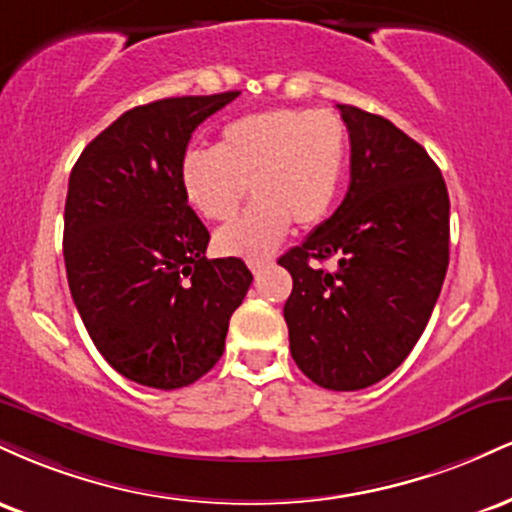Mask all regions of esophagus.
I'll list each match as a JSON object with an SVG mask.
<instances>
[{
  "label": "esophagus",
  "mask_w": 512,
  "mask_h": 512,
  "mask_svg": "<svg viewBox=\"0 0 512 512\" xmlns=\"http://www.w3.org/2000/svg\"><path fill=\"white\" fill-rule=\"evenodd\" d=\"M269 264H272V260H250V262H248V267H250V272L257 276V274H262L264 269L269 267Z\"/></svg>",
  "instance_id": "34e87169"
}]
</instances>
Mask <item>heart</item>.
<instances>
[{"mask_svg": "<svg viewBox=\"0 0 512 512\" xmlns=\"http://www.w3.org/2000/svg\"><path fill=\"white\" fill-rule=\"evenodd\" d=\"M349 170L344 122L327 110H262L228 122L216 149H190L180 158L185 202L209 221L236 214L245 195L252 207L216 231L226 257L267 260L291 221L310 228L327 219Z\"/></svg>", "mask_w": 512, "mask_h": 512, "instance_id": "obj_1", "label": "heart"}]
</instances>
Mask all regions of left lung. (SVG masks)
<instances>
[{"label": "left lung", "instance_id": "obj_1", "mask_svg": "<svg viewBox=\"0 0 512 512\" xmlns=\"http://www.w3.org/2000/svg\"><path fill=\"white\" fill-rule=\"evenodd\" d=\"M351 142V182L327 221L279 257L291 356L325 390L387 378L419 342L450 262V199L421 144L385 117L337 105ZM338 260L334 273L317 261Z\"/></svg>", "mask_w": 512, "mask_h": 512}]
</instances>
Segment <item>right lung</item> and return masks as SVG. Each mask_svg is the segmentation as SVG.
<instances>
[{
	"label": "right lung",
	"instance_id": "1",
	"mask_svg": "<svg viewBox=\"0 0 512 512\" xmlns=\"http://www.w3.org/2000/svg\"><path fill=\"white\" fill-rule=\"evenodd\" d=\"M238 93L127 110L81 151L69 175V291L96 349L139 385L178 390L209 373L252 284L238 257H204L209 231L178 180L192 132Z\"/></svg>",
	"mask_w": 512,
	"mask_h": 512
}]
</instances>
